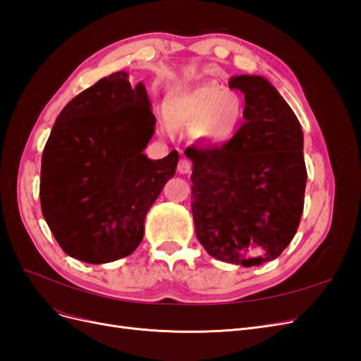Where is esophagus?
I'll return each instance as SVG.
<instances>
[{
    "label": "esophagus",
    "mask_w": 361,
    "mask_h": 361,
    "mask_svg": "<svg viewBox=\"0 0 361 361\" xmlns=\"http://www.w3.org/2000/svg\"><path fill=\"white\" fill-rule=\"evenodd\" d=\"M191 170H192V162L190 161V159H180L179 161V164H178V171L180 173V174H188V173H191Z\"/></svg>",
    "instance_id": "34e87169"
}]
</instances>
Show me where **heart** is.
Wrapping results in <instances>:
<instances>
[{"instance_id": "1", "label": "heart", "mask_w": 361, "mask_h": 361, "mask_svg": "<svg viewBox=\"0 0 361 361\" xmlns=\"http://www.w3.org/2000/svg\"><path fill=\"white\" fill-rule=\"evenodd\" d=\"M245 102L220 85H202L191 92L170 96L164 102V118L173 129H194L203 143L223 145L241 128Z\"/></svg>"}]
</instances>
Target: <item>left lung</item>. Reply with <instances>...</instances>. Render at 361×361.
Masks as SVG:
<instances>
[{
    "label": "left lung",
    "mask_w": 361,
    "mask_h": 361,
    "mask_svg": "<svg viewBox=\"0 0 361 361\" xmlns=\"http://www.w3.org/2000/svg\"><path fill=\"white\" fill-rule=\"evenodd\" d=\"M245 97V122L220 147L185 149L192 161L195 235L212 257L255 267L274 260L297 233L307 182L302 130L274 85L232 76Z\"/></svg>",
    "instance_id": "1"
}]
</instances>
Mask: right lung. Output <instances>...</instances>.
Returning a JSON list of instances; mask_svg holds the SVG:
<instances>
[{"mask_svg": "<svg viewBox=\"0 0 361 361\" xmlns=\"http://www.w3.org/2000/svg\"><path fill=\"white\" fill-rule=\"evenodd\" d=\"M157 120L143 82L116 72L63 108L42 155L40 204L64 253L87 264L129 256L145 218L176 173V150L149 159Z\"/></svg>", "mask_w": 361, "mask_h": 361, "instance_id": "1", "label": "right lung"}]
</instances>
